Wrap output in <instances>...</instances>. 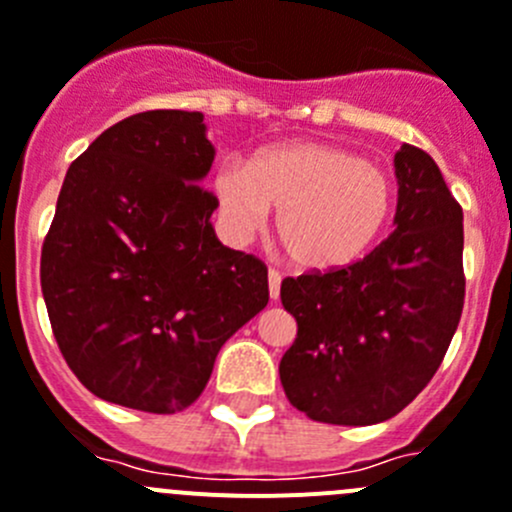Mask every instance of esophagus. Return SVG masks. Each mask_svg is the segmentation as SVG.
<instances>
[{
	"instance_id": "obj_1",
	"label": "esophagus",
	"mask_w": 512,
	"mask_h": 512,
	"mask_svg": "<svg viewBox=\"0 0 512 512\" xmlns=\"http://www.w3.org/2000/svg\"><path fill=\"white\" fill-rule=\"evenodd\" d=\"M267 282H270V297H272V300H277V297H280L282 275L275 270V267H270V270H267Z\"/></svg>"
}]
</instances>
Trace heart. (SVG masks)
<instances>
[{
	"instance_id": "b5f03b06",
	"label": "heart",
	"mask_w": 512,
	"mask_h": 512,
	"mask_svg": "<svg viewBox=\"0 0 512 512\" xmlns=\"http://www.w3.org/2000/svg\"><path fill=\"white\" fill-rule=\"evenodd\" d=\"M215 192L227 225L255 235L280 210L277 235L305 270H340L362 260L393 217V182L345 147L302 142L267 150L252 170L230 160L217 170Z\"/></svg>"
}]
</instances>
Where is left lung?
I'll list each match as a JSON object with an SVG mask.
<instances>
[{
	"label": "left lung",
	"instance_id": "1",
	"mask_svg": "<svg viewBox=\"0 0 512 512\" xmlns=\"http://www.w3.org/2000/svg\"><path fill=\"white\" fill-rule=\"evenodd\" d=\"M395 232L340 270L285 277L297 337L280 360L292 408L330 425H372L433 380L465 302L463 207L420 147L395 155Z\"/></svg>",
	"mask_w": 512,
	"mask_h": 512
}]
</instances>
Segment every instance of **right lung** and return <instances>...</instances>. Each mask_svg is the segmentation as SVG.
<instances>
[{
    "label": "right lung",
    "instance_id": "1",
    "mask_svg": "<svg viewBox=\"0 0 512 512\" xmlns=\"http://www.w3.org/2000/svg\"><path fill=\"white\" fill-rule=\"evenodd\" d=\"M200 112L150 109L69 165L39 280L59 352L89 393L172 415L220 347L270 300L260 257L230 250L200 185L215 160Z\"/></svg>",
    "mask_w": 512,
    "mask_h": 512
}]
</instances>
